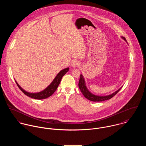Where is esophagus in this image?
<instances>
[{
	"mask_svg": "<svg viewBox=\"0 0 146 146\" xmlns=\"http://www.w3.org/2000/svg\"><path fill=\"white\" fill-rule=\"evenodd\" d=\"M80 62H78V61H77V60H73L72 62V64H71V65L72 66H73V67H74V68H75V67H77V66H80Z\"/></svg>",
	"mask_w": 146,
	"mask_h": 146,
	"instance_id": "1",
	"label": "esophagus"
}]
</instances>
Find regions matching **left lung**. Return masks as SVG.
I'll use <instances>...</instances> for the list:
<instances>
[{
  "instance_id": "left-lung-1",
  "label": "left lung",
  "mask_w": 146,
  "mask_h": 146,
  "mask_svg": "<svg viewBox=\"0 0 146 146\" xmlns=\"http://www.w3.org/2000/svg\"><path fill=\"white\" fill-rule=\"evenodd\" d=\"M121 38L127 42V40L125 37H121ZM78 86L79 88L81 90V92L82 93V94L84 95V96L86 97V98H87L88 100L92 101H94V102H99V101H105V100H109L110 98H111L112 97H113L121 88V87L120 88H119L118 90H117L116 91H115V92H113V94L110 95H108V96H96L94 94H92V93H91L88 89L86 87V83H85V81L83 77V76L81 74L80 76V81L78 83Z\"/></svg>"
}]
</instances>
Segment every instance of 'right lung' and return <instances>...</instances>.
<instances>
[{
  "instance_id": "add662e5",
  "label": "right lung",
  "mask_w": 146,
  "mask_h": 146,
  "mask_svg": "<svg viewBox=\"0 0 146 146\" xmlns=\"http://www.w3.org/2000/svg\"><path fill=\"white\" fill-rule=\"evenodd\" d=\"M69 70V68H66L65 69H64L63 70H62L56 76V77L54 78V80L51 82V83L49 85V86L45 88L44 90H43L41 92H37V93H30L28 92H26L23 89H22L19 85L17 83L16 81L17 85L19 87V88L22 91V92L27 95L29 97L33 98L34 99H37V100H41V99H44L48 97H50L51 96L54 92L56 90L58 86L60 84V82L61 81V80L63 76L66 74V72H68Z\"/></svg>"
}]
</instances>
